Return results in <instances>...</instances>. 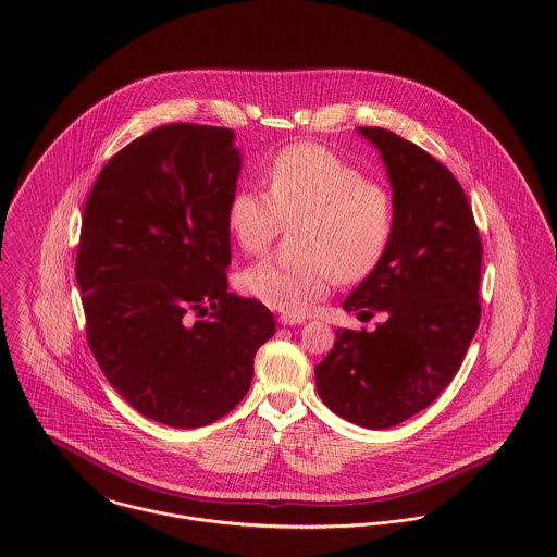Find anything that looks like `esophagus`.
Wrapping results in <instances>:
<instances>
[{
    "label": "esophagus",
    "instance_id": "34e87169",
    "mask_svg": "<svg viewBox=\"0 0 557 557\" xmlns=\"http://www.w3.org/2000/svg\"><path fill=\"white\" fill-rule=\"evenodd\" d=\"M278 321H281L283 325H300V323H305V318H302V315H281Z\"/></svg>",
    "mask_w": 557,
    "mask_h": 557
}]
</instances>
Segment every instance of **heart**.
I'll return each instance as SVG.
<instances>
[{
	"label": "heart",
	"mask_w": 557,
	"mask_h": 557,
	"mask_svg": "<svg viewBox=\"0 0 557 557\" xmlns=\"http://www.w3.org/2000/svg\"><path fill=\"white\" fill-rule=\"evenodd\" d=\"M265 190L239 186L227 203V230L239 248L259 255L293 225L296 259H263L239 287L263 305L298 315L334 281L358 283L384 259L395 234L391 190L318 144L278 150L263 171Z\"/></svg>",
	"instance_id": "b5f03b06"
}]
</instances>
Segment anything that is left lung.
Returning a JSON list of instances; mask_svg holds the SVG:
<instances>
[{
  "instance_id": "obj_1",
  "label": "left lung",
  "mask_w": 557,
  "mask_h": 557,
  "mask_svg": "<svg viewBox=\"0 0 557 557\" xmlns=\"http://www.w3.org/2000/svg\"><path fill=\"white\" fill-rule=\"evenodd\" d=\"M386 162L395 234L382 263L343 302L386 321L336 330L315 367L321 400L341 418L388 429L440 397L480 323L482 242L472 206L446 164L377 126H360Z\"/></svg>"
}]
</instances>
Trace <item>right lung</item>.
Returning <instances> with one entry per match:
<instances>
[{
	"label": "right lung",
	"instance_id": "obj_1",
	"mask_svg": "<svg viewBox=\"0 0 557 557\" xmlns=\"http://www.w3.org/2000/svg\"><path fill=\"white\" fill-rule=\"evenodd\" d=\"M238 173L230 128L162 124L109 159L83 208L87 345L126 403L166 426L230 413L276 332L265 305L227 292Z\"/></svg>",
	"mask_w": 557,
	"mask_h": 557
}]
</instances>
